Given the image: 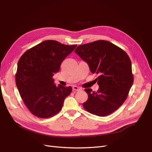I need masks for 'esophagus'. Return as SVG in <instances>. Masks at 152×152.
Wrapping results in <instances>:
<instances>
[{
    "instance_id": "esophagus-1",
    "label": "esophagus",
    "mask_w": 152,
    "mask_h": 152,
    "mask_svg": "<svg viewBox=\"0 0 152 152\" xmlns=\"http://www.w3.org/2000/svg\"><path fill=\"white\" fill-rule=\"evenodd\" d=\"M72 89H73V91H79L81 90V89L80 88V87H77V86H73V87H72Z\"/></svg>"
}]
</instances>
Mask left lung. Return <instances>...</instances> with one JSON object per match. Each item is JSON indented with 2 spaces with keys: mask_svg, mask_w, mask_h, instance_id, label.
Returning a JSON list of instances; mask_svg holds the SVG:
<instances>
[{
  "mask_svg": "<svg viewBox=\"0 0 152 152\" xmlns=\"http://www.w3.org/2000/svg\"><path fill=\"white\" fill-rule=\"evenodd\" d=\"M75 53L86 61L93 73L98 75L97 92L85 89L88 99L83 103L89 113L99 117L117 110L127 98L134 77L127 54L107 40L80 45Z\"/></svg>",
  "mask_w": 152,
  "mask_h": 152,
  "instance_id": "8db88e82",
  "label": "left lung"
}]
</instances>
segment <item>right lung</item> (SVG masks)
<instances>
[{
  "mask_svg": "<svg viewBox=\"0 0 152 152\" xmlns=\"http://www.w3.org/2000/svg\"><path fill=\"white\" fill-rule=\"evenodd\" d=\"M76 47L48 40L27 50L20 58L16 84L25 104L35 116L47 118L61 110L72 88L56 86L53 77Z\"/></svg>",
  "mask_w": 152,
  "mask_h": 152,
  "instance_id": "1",
  "label": "right lung"
}]
</instances>
